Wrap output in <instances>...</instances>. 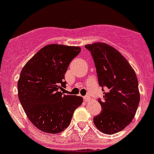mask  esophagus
Wrapping results in <instances>:
<instances>
[{"instance_id":"1","label":"esophagus","mask_w":154,"mask_h":154,"mask_svg":"<svg viewBox=\"0 0 154 154\" xmlns=\"http://www.w3.org/2000/svg\"><path fill=\"white\" fill-rule=\"evenodd\" d=\"M83 99H84L85 102H87V101H90V97H89L88 96V95H86V96H85L84 97H83Z\"/></svg>"}]
</instances>
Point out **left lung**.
Wrapping results in <instances>:
<instances>
[{"label": "left lung", "instance_id": "obj_1", "mask_svg": "<svg viewBox=\"0 0 154 154\" xmlns=\"http://www.w3.org/2000/svg\"><path fill=\"white\" fill-rule=\"evenodd\" d=\"M85 47L91 53L98 84L105 91L98 99L101 112L94 117V125L105 134L118 133L132 122L138 107L136 73L128 60L109 45L98 42Z\"/></svg>", "mask_w": 154, "mask_h": 154}]
</instances>
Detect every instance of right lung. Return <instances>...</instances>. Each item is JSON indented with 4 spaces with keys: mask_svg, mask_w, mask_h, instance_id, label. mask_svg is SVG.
<instances>
[{
    "mask_svg": "<svg viewBox=\"0 0 154 154\" xmlns=\"http://www.w3.org/2000/svg\"><path fill=\"white\" fill-rule=\"evenodd\" d=\"M80 47L49 45L37 52L21 70L18 97L29 119L37 129L58 134L69 125L82 97L63 94L65 74Z\"/></svg>",
    "mask_w": 154,
    "mask_h": 154,
    "instance_id": "right-lung-1",
    "label": "right lung"
}]
</instances>
